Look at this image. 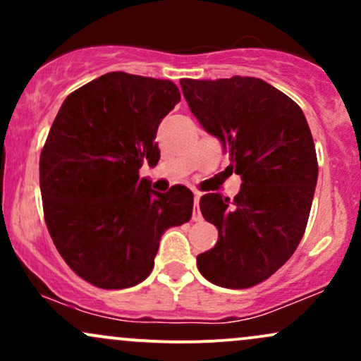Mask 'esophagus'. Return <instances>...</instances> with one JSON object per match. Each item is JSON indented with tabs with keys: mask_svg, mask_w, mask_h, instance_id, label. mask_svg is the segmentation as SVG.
<instances>
[{
	"mask_svg": "<svg viewBox=\"0 0 361 361\" xmlns=\"http://www.w3.org/2000/svg\"><path fill=\"white\" fill-rule=\"evenodd\" d=\"M200 195L195 193V202H193V221H200L202 215H200Z\"/></svg>",
	"mask_w": 361,
	"mask_h": 361,
	"instance_id": "esophagus-1",
	"label": "esophagus"
}]
</instances>
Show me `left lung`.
Here are the masks:
<instances>
[{
	"mask_svg": "<svg viewBox=\"0 0 361 361\" xmlns=\"http://www.w3.org/2000/svg\"><path fill=\"white\" fill-rule=\"evenodd\" d=\"M180 85L243 180L234 200L219 193L200 198L219 241L197 256V267L219 287H255L287 263L305 233L317 183L307 120L292 98L258 78H185Z\"/></svg>",
	"mask_w": 361,
	"mask_h": 361,
	"instance_id": "left-lung-1",
	"label": "left lung"
}]
</instances>
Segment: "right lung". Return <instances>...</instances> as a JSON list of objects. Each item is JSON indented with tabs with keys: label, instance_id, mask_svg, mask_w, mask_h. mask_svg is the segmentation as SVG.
<instances>
[{
	"label": "right lung",
	"instance_id": "obj_1",
	"mask_svg": "<svg viewBox=\"0 0 361 361\" xmlns=\"http://www.w3.org/2000/svg\"><path fill=\"white\" fill-rule=\"evenodd\" d=\"M169 80L106 73L73 91L40 152L44 217L69 268L98 288H128L154 267L161 235L188 222L193 193L139 178L159 161L161 120L180 102Z\"/></svg>",
	"mask_w": 361,
	"mask_h": 361
}]
</instances>
